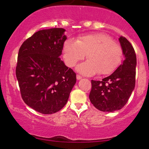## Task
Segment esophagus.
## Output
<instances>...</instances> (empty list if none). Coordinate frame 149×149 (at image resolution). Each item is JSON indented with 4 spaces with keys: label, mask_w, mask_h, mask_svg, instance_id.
Here are the masks:
<instances>
[{
    "label": "esophagus",
    "mask_w": 149,
    "mask_h": 149,
    "mask_svg": "<svg viewBox=\"0 0 149 149\" xmlns=\"http://www.w3.org/2000/svg\"><path fill=\"white\" fill-rule=\"evenodd\" d=\"M77 79H78V80H79V79H82V77L80 76V75H79V74H77Z\"/></svg>",
    "instance_id": "esophagus-1"
}]
</instances>
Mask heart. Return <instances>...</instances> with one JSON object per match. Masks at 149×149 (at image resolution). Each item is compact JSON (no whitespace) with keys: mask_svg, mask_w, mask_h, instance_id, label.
<instances>
[{"mask_svg":"<svg viewBox=\"0 0 149 149\" xmlns=\"http://www.w3.org/2000/svg\"><path fill=\"white\" fill-rule=\"evenodd\" d=\"M88 60L77 66L81 74L91 76L99 72L108 74L121 62L122 49L118 42L105 34L82 35L76 41L67 40L64 44L63 55L66 64L73 67L86 56Z\"/></svg>","mask_w":149,"mask_h":149,"instance_id":"heart-1","label":"heart"}]
</instances>
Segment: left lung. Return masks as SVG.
I'll use <instances>...</instances> for the list:
<instances>
[{
  "label": "left lung",
  "instance_id": "1",
  "mask_svg": "<svg viewBox=\"0 0 149 149\" xmlns=\"http://www.w3.org/2000/svg\"><path fill=\"white\" fill-rule=\"evenodd\" d=\"M125 56L123 64L102 81L91 80L89 100L103 112L120 110L127 102L136 83V56L132 44L123 36L119 38Z\"/></svg>",
  "mask_w": 149,
  "mask_h": 149
}]
</instances>
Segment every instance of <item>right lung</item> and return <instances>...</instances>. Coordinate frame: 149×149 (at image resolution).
Instances as JSON below:
<instances>
[{
    "instance_id": "obj_1",
    "label": "right lung",
    "mask_w": 149,
    "mask_h": 149,
    "mask_svg": "<svg viewBox=\"0 0 149 149\" xmlns=\"http://www.w3.org/2000/svg\"><path fill=\"white\" fill-rule=\"evenodd\" d=\"M64 32L61 28L39 30L19 49L15 74L22 97L42 114L60 111L76 83V73L60 58Z\"/></svg>"
}]
</instances>
